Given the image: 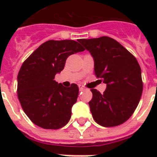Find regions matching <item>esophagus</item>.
Instances as JSON below:
<instances>
[{
  "mask_svg": "<svg viewBox=\"0 0 157 157\" xmlns=\"http://www.w3.org/2000/svg\"><path fill=\"white\" fill-rule=\"evenodd\" d=\"M78 86H79V90L80 91H83L84 90H85V88H84L83 86H81V85H79Z\"/></svg>",
  "mask_w": 157,
  "mask_h": 157,
  "instance_id": "esophagus-1",
  "label": "esophagus"
}]
</instances>
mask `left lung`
I'll list each match as a JSON object with an SVG mask.
<instances>
[{
    "mask_svg": "<svg viewBox=\"0 0 157 157\" xmlns=\"http://www.w3.org/2000/svg\"><path fill=\"white\" fill-rule=\"evenodd\" d=\"M94 61V73L107 88L101 94L92 89L89 105L94 120L104 127L125 122L136 109L143 93L141 68L135 57L108 36L80 39Z\"/></svg>",
    "mask_w": 157,
    "mask_h": 157,
    "instance_id": "1",
    "label": "left lung"
}]
</instances>
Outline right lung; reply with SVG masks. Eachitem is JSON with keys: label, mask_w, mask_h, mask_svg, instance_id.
Returning a JSON list of instances; mask_svg holds the SVG:
<instances>
[{"label": "right lung", "mask_w": 157, "mask_h": 157, "mask_svg": "<svg viewBox=\"0 0 157 157\" xmlns=\"http://www.w3.org/2000/svg\"><path fill=\"white\" fill-rule=\"evenodd\" d=\"M72 40H48L23 62L18 74V98L23 111L35 124L58 129L67 124L79 94L76 84L64 87L54 81L71 54L84 51Z\"/></svg>", "instance_id": "add662e5"}]
</instances>
